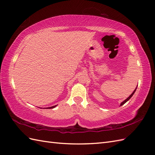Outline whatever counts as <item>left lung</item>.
I'll use <instances>...</instances> for the list:
<instances>
[{
    "label": "left lung",
    "instance_id": "left-lung-1",
    "mask_svg": "<svg viewBox=\"0 0 155 155\" xmlns=\"http://www.w3.org/2000/svg\"><path fill=\"white\" fill-rule=\"evenodd\" d=\"M137 88H135V89H134V91L133 92V93H132V94H131L130 95V96H129V97H128V98H127V99H125V100H124V101L123 102H122V103H120V106H122V105H123V104H124V103H127V101H128V100H129V99H130V98L131 97H133V95L134 94V93H135V91H136V90H137Z\"/></svg>",
    "mask_w": 155,
    "mask_h": 155
}]
</instances>
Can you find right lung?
I'll list each match as a JSON object with an SVG mask.
<instances>
[{
  "label": "right lung",
  "instance_id": "obj_1",
  "mask_svg": "<svg viewBox=\"0 0 155 155\" xmlns=\"http://www.w3.org/2000/svg\"><path fill=\"white\" fill-rule=\"evenodd\" d=\"M57 105H54V106H52V107H47V108H49V109H50V108H54V107H57Z\"/></svg>",
  "mask_w": 155,
  "mask_h": 155
}]
</instances>
